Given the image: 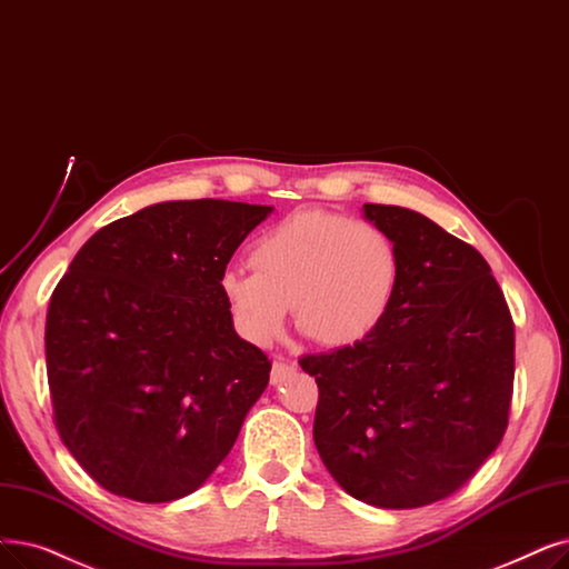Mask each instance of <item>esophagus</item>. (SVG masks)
<instances>
[{
    "mask_svg": "<svg viewBox=\"0 0 569 569\" xmlns=\"http://www.w3.org/2000/svg\"><path fill=\"white\" fill-rule=\"evenodd\" d=\"M295 372V362H288V360H274V367H271V383H281L286 381V377Z\"/></svg>",
    "mask_w": 569,
    "mask_h": 569,
    "instance_id": "1",
    "label": "esophagus"
}]
</instances>
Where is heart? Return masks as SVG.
I'll use <instances>...</instances> for the list:
<instances>
[{
    "label": "heart",
    "instance_id": "obj_1",
    "mask_svg": "<svg viewBox=\"0 0 569 569\" xmlns=\"http://www.w3.org/2000/svg\"><path fill=\"white\" fill-rule=\"evenodd\" d=\"M253 271L228 269L220 292L237 330L258 346L274 341L295 305L298 328L323 346H351L388 316L400 283L395 239L372 220L302 209L262 232Z\"/></svg>",
    "mask_w": 569,
    "mask_h": 569
}]
</instances>
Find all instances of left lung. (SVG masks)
Returning a JSON list of instances; mask_svg holds the SVG:
<instances>
[{"label": "left lung", "mask_w": 569, "mask_h": 569, "mask_svg": "<svg viewBox=\"0 0 569 569\" xmlns=\"http://www.w3.org/2000/svg\"><path fill=\"white\" fill-rule=\"evenodd\" d=\"M398 243L383 323L305 356L318 383L313 441L335 481L367 505L449 498L498 449L513 390V320L483 256L405 207L365 204Z\"/></svg>", "instance_id": "left-lung-1"}]
</instances>
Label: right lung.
<instances>
[{"mask_svg": "<svg viewBox=\"0 0 569 569\" xmlns=\"http://www.w3.org/2000/svg\"><path fill=\"white\" fill-rule=\"evenodd\" d=\"M271 211L228 200L146 207L97 230L53 290V421L113 496L186 498L234 447L271 362L234 332L220 277Z\"/></svg>", "mask_w": 569, "mask_h": 569, "instance_id": "obj_1", "label": "right lung"}]
</instances>
